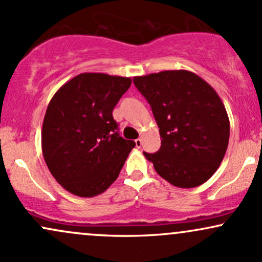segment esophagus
I'll use <instances>...</instances> for the list:
<instances>
[{"label":"esophagus","instance_id":"esophagus-1","mask_svg":"<svg viewBox=\"0 0 262 262\" xmlns=\"http://www.w3.org/2000/svg\"><path fill=\"white\" fill-rule=\"evenodd\" d=\"M141 144H143V140H141L140 138H138V139H135V146H137L138 149L141 148Z\"/></svg>","mask_w":262,"mask_h":262}]
</instances>
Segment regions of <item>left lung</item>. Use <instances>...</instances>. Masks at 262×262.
I'll return each instance as SVG.
<instances>
[{
  "instance_id": "1",
  "label": "left lung",
  "mask_w": 262,
  "mask_h": 262,
  "mask_svg": "<svg viewBox=\"0 0 262 262\" xmlns=\"http://www.w3.org/2000/svg\"><path fill=\"white\" fill-rule=\"evenodd\" d=\"M158 123L161 148L143 152L162 179L180 188L201 186L223 161L230 123L215 90L187 70L135 76Z\"/></svg>"
}]
</instances>
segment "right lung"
Returning <instances> with one entry per match:
<instances>
[{"instance_id":"add662e5","label":"right lung","mask_w":262,"mask_h":262,"mask_svg":"<svg viewBox=\"0 0 262 262\" xmlns=\"http://www.w3.org/2000/svg\"><path fill=\"white\" fill-rule=\"evenodd\" d=\"M130 83V77L83 73L60 87L48 104L41 128L45 164L75 196L106 191L135 146L119 137L112 116Z\"/></svg>"}]
</instances>
